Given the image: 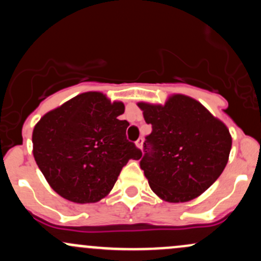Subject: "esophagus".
Returning <instances> with one entry per match:
<instances>
[{"label": "esophagus", "mask_w": 261, "mask_h": 261, "mask_svg": "<svg viewBox=\"0 0 261 261\" xmlns=\"http://www.w3.org/2000/svg\"><path fill=\"white\" fill-rule=\"evenodd\" d=\"M142 145H144V137H139V140L136 141V146L139 148H142Z\"/></svg>", "instance_id": "1"}]
</instances>
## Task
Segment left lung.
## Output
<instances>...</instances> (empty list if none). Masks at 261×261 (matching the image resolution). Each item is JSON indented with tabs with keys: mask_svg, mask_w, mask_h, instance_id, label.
I'll use <instances>...</instances> for the list:
<instances>
[{
	"mask_svg": "<svg viewBox=\"0 0 261 261\" xmlns=\"http://www.w3.org/2000/svg\"><path fill=\"white\" fill-rule=\"evenodd\" d=\"M139 107L152 126L140 161L151 190L172 203L187 202L208 190L228 162L231 137L227 126L185 95H173L163 107Z\"/></svg>",
	"mask_w": 261,
	"mask_h": 261,
	"instance_id": "left-lung-1",
	"label": "left lung"
}]
</instances>
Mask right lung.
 Here are the masks:
<instances>
[{
  "label": "right lung",
  "instance_id": "1",
  "mask_svg": "<svg viewBox=\"0 0 261 261\" xmlns=\"http://www.w3.org/2000/svg\"><path fill=\"white\" fill-rule=\"evenodd\" d=\"M122 102L101 93H84L51 110L34 126L33 154L39 170L59 196L95 203L113 190L128 160L141 150L126 139L128 122L119 120Z\"/></svg>",
  "mask_w": 261,
  "mask_h": 261
}]
</instances>
